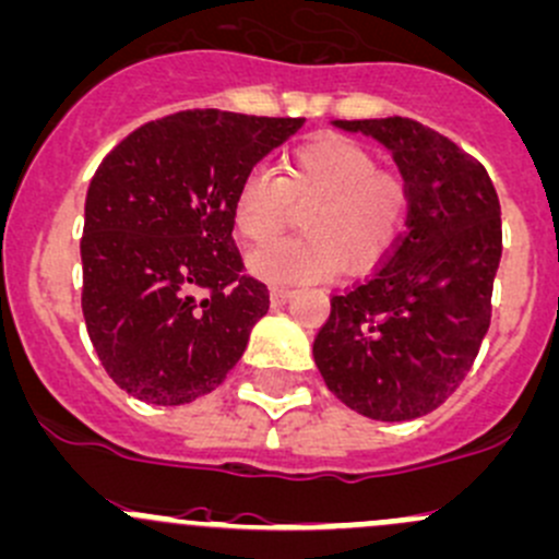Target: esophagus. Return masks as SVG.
<instances>
[{
    "mask_svg": "<svg viewBox=\"0 0 559 559\" xmlns=\"http://www.w3.org/2000/svg\"><path fill=\"white\" fill-rule=\"evenodd\" d=\"M292 295H295V289H289V286H273V292H270V302L284 305L289 302Z\"/></svg>",
    "mask_w": 559,
    "mask_h": 559,
    "instance_id": "1",
    "label": "esophagus"
}]
</instances>
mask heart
Wrapping results in <instances>:
<instances>
[{"instance_id": "b5f03b06", "label": "heart", "mask_w": 559, "mask_h": 559, "mask_svg": "<svg viewBox=\"0 0 559 559\" xmlns=\"http://www.w3.org/2000/svg\"><path fill=\"white\" fill-rule=\"evenodd\" d=\"M361 141L326 133L297 146L281 176L251 168L233 198V227L249 243H264L302 211L299 230L249 257V273L267 284L367 273L391 257L407 227L409 195L399 176L378 171Z\"/></svg>"}]
</instances>
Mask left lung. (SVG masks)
<instances>
[{
  "label": "left lung",
  "instance_id": "8db88e82",
  "mask_svg": "<svg viewBox=\"0 0 559 559\" xmlns=\"http://www.w3.org/2000/svg\"><path fill=\"white\" fill-rule=\"evenodd\" d=\"M391 150L407 233L354 289L332 297L313 358L329 391L372 420H413L463 383L492 313L501 203L485 166L409 117L334 120Z\"/></svg>",
  "mask_w": 559,
  "mask_h": 559
}]
</instances>
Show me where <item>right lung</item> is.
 Masks as SVG:
<instances>
[{
	"instance_id": "add662e5",
	"label": "right lung",
	"mask_w": 559,
	"mask_h": 559,
	"mask_svg": "<svg viewBox=\"0 0 559 559\" xmlns=\"http://www.w3.org/2000/svg\"><path fill=\"white\" fill-rule=\"evenodd\" d=\"M302 122L187 109L104 157L85 198L82 313L122 391L163 407L195 402L243 356L270 292L240 273L233 198Z\"/></svg>"
}]
</instances>
